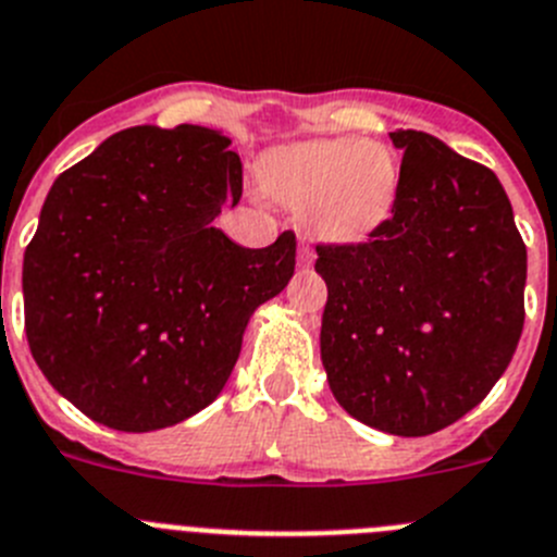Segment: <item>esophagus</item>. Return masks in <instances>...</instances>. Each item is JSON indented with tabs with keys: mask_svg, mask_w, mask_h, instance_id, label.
I'll list each match as a JSON object with an SVG mask.
<instances>
[{
	"mask_svg": "<svg viewBox=\"0 0 557 557\" xmlns=\"http://www.w3.org/2000/svg\"><path fill=\"white\" fill-rule=\"evenodd\" d=\"M298 259H300V264H309L314 259V251L309 248V243H306V239H300L298 243Z\"/></svg>",
	"mask_w": 557,
	"mask_h": 557,
	"instance_id": "esophagus-1",
	"label": "esophagus"
}]
</instances>
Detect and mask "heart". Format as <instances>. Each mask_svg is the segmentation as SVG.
Returning <instances> with one entry per match:
<instances>
[{"label":"heart","instance_id":"1","mask_svg":"<svg viewBox=\"0 0 557 557\" xmlns=\"http://www.w3.org/2000/svg\"><path fill=\"white\" fill-rule=\"evenodd\" d=\"M400 182L395 151L361 137L295 143L262 162L264 190L298 209L306 228L325 243H356L389 221Z\"/></svg>","mask_w":557,"mask_h":557}]
</instances>
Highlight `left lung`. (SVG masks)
<instances>
[{"instance_id":"left-lung-1","label":"left lung","mask_w":557,"mask_h":557,"mask_svg":"<svg viewBox=\"0 0 557 557\" xmlns=\"http://www.w3.org/2000/svg\"><path fill=\"white\" fill-rule=\"evenodd\" d=\"M403 151L395 212L364 243H320L329 386L350 417L395 436L461 420L497 384L524 325L528 251L499 178L433 135Z\"/></svg>"}]
</instances>
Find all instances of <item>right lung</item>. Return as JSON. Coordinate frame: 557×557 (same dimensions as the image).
<instances>
[{
  "label": "right lung",
  "instance_id": "right-lung-1",
  "mask_svg": "<svg viewBox=\"0 0 557 557\" xmlns=\"http://www.w3.org/2000/svg\"><path fill=\"white\" fill-rule=\"evenodd\" d=\"M207 126H132L54 178L24 251V331L46 381L115 431L176 425L221 395L253 309L295 273V234L232 243L243 162Z\"/></svg>",
  "mask_w": 557,
  "mask_h": 557
}]
</instances>
